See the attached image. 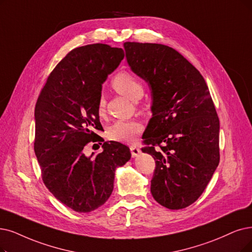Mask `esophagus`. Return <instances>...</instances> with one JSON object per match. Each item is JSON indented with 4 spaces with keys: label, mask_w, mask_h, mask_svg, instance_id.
Returning <instances> with one entry per match:
<instances>
[{
    "label": "esophagus",
    "mask_w": 252,
    "mask_h": 252,
    "mask_svg": "<svg viewBox=\"0 0 252 252\" xmlns=\"http://www.w3.org/2000/svg\"><path fill=\"white\" fill-rule=\"evenodd\" d=\"M130 151H131V155H132V157H135V156H137V155L139 154V152H140L139 148H138L136 145H132V146H130Z\"/></svg>",
    "instance_id": "1"
}]
</instances>
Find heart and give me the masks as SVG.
I'll return each instance as SVG.
<instances>
[{
	"label": "heart",
	"instance_id": "obj_1",
	"mask_svg": "<svg viewBox=\"0 0 252 252\" xmlns=\"http://www.w3.org/2000/svg\"><path fill=\"white\" fill-rule=\"evenodd\" d=\"M112 86L117 92L122 94L130 99H138L143 96L144 89L138 79L131 73L122 71L115 75L112 80ZM105 99L100 96L97 103L98 114L100 116L104 115L105 112ZM143 125L138 120H119L110 125L107 131L108 138L118 143L129 144L134 140L136 135L142 131Z\"/></svg>",
	"mask_w": 252,
	"mask_h": 252
}]
</instances>
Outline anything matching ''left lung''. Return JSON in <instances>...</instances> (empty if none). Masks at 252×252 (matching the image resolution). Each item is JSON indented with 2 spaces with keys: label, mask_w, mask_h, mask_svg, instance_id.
<instances>
[{
  "label": "left lung",
  "mask_w": 252,
  "mask_h": 252,
  "mask_svg": "<svg viewBox=\"0 0 252 252\" xmlns=\"http://www.w3.org/2000/svg\"><path fill=\"white\" fill-rule=\"evenodd\" d=\"M127 62L152 93L143 152L155 159L151 193L170 210L202 195L219 163V118L198 70L163 44L125 42Z\"/></svg>",
  "instance_id": "1"
}]
</instances>
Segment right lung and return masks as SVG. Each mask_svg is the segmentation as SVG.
<instances>
[{"instance_id": "1", "label": "right lung", "mask_w": 252, "mask_h": 252, "mask_svg": "<svg viewBox=\"0 0 252 252\" xmlns=\"http://www.w3.org/2000/svg\"><path fill=\"white\" fill-rule=\"evenodd\" d=\"M122 48L103 43L72 49L58 63L35 106L34 151L44 185L78 213L102 206L114 189L115 170L131 157L127 146L104 142L97 109L102 84L124 59ZM104 143L88 158L89 143Z\"/></svg>"}]
</instances>
